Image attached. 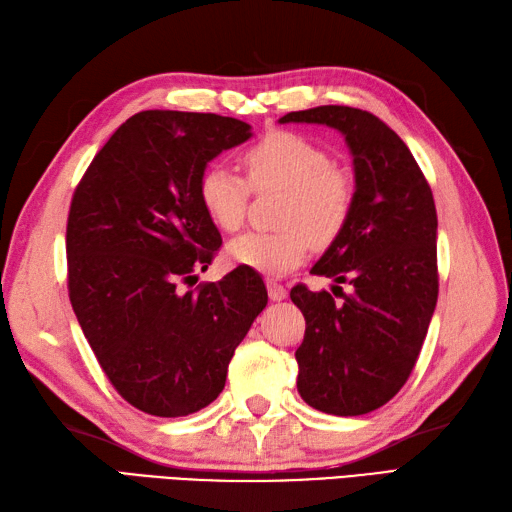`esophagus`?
<instances>
[{"instance_id":"34e87169","label":"esophagus","mask_w":512,"mask_h":512,"mask_svg":"<svg viewBox=\"0 0 512 512\" xmlns=\"http://www.w3.org/2000/svg\"><path fill=\"white\" fill-rule=\"evenodd\" d=\"M266 286H268V297L273 299V301H281V299L288 297V290L281 286V284H277L275 279H268Z\"/></svg>"}]
</instances>
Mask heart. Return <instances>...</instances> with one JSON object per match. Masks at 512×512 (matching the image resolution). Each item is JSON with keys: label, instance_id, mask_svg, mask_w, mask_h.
Listing matches in <instances>:
<instances>
[{"label": "heart", "instance_id": "heart-1", "mask_svg": "<svg viewBox=\"0 0 512 512\" xmlns=\"http://www.w3.org/2000/svg\"><path fill=\"white\" fill-rule=\"evenodd\" d=\"M246 178L233 169L211 165L202 171L198 198L209 220L222 231H237L253 191H284L277 233H244L231 239L226 255L237 266L257 273L284 275L308 255L310 242L328 244L341 233L354 204V182L332 165L328 151L314 140L273 129L244 149Z\"/></svg>", "mask_w": 512, "mask_h": 512}]
</instances>
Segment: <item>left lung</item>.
Instances as JSON below:
<instances>
[{"label": "left lung", "instance_id": "obj_1", "mask_svg": "<svg viewBox=\"0 0 512 512\" xmlns=\"http://www.w3.org/2000/svg\"><path fill=\"white\" fill-rule=\"evenodd\" d=\"M279 123H317L341 132L354 165V204L310 273L328 290L306 286L290 299L306 317L295 352L297 389L332 416H363L407 383L438 301V215L433 193L400 136L378 116L345 105L290 112ZM341 283H350L343 293Z\"/></svg>", "mask_w": 512, "mask_h": 512}]
</instances>
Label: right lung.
<instances>
[{
    "mask_svg": "<svg viewBox=\"0 0 512 512\" xmlns=\"http://www.w3.org/2000/svg\"><path fill=\"white\" fill-rule=\"evenodd\" d=\"M250 136L248 123L228 116L138 112L74 191L65 233L72 310L118 394L151 416L211 405L268 303L264 281L242 268L182 288L222 244L198 198L202 171Z\"/></svg>",
    "mask_w": 512,
    "mask_h": 512,
    "instance_id": "1",
    "label": "right lung"
}]
</instances>
